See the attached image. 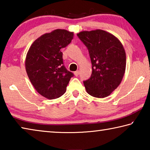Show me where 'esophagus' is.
<instances>
[{
    "label": "esophagus",
    "instance_id": "34e87169",
    "mask_svg": "<svg viewBox=\"0 0 150 150\" xmlns=\"http://www.w3.org/2000/svg\"><path fill=\"white\" fill-rule=\"evenodd\" d=\"M74 74L76 77H77V76L79 75V71H76L74 72Z\"/></svg>",
    "mask_w": 150,
    "mask_h": 150
}]
</instances>
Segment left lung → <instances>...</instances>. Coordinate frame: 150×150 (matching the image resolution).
Returning <instances> with one entry per match:
<instances>
[{
	"mask_svg": "<svg viewBox=\"0 0 150 150\" xmlns=\"http://www.w3.org/2000/svg\"><path fill=\"white\" fill-rule=\"evenodd\" d=\"M87 47L92 63V74L83 81L86 91L96 98L110 95L120 84L126 69V53L118 39L102 30L77 34Z\"/></svg>",
	"mask_w": 150,
	"mask_h": 150,
	"instance_id": "1",
	"label": "left lung"
}]
</instances>
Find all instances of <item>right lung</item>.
Masks as SVG:
<instances>
[{"instance_id":"obj_1","label":"right lung","mask_w":150,"mask_h":150,"mask_svg":"<svg viewBox=\"0 0 150 150\" xmlns=\"http://www.w3.org/2000/svg\"><path fill=\"white\" fill-rule=\"evenodd\" d=\"M73 38V32L55 30L35 40L27 53L25 65L28 76L37 92L48 99L63 95L74 76L63 65L61 52Z\"/></svg>"}]
</instances>
